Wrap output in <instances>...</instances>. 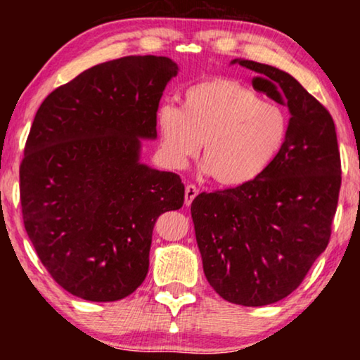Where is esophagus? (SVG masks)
Wrapping results in <instances>:
<instances>
[{
	"label": "esophagus",
	"instance_id": "obj_1",
	"mask_svg": "<svg viewBox=\"0 0 360 360\" xmlns=\"http://www.w3.org/2000/svg\"><path fill=\"white\" fill-rule=\"evenodd\" d=\"M196 195H198V188H196L195 185H186V188H185V205L190 206L191 201L196 198Z\"/></svg>",
	"mask_w": 360,
	"mask_h": 360
}]
</instances>
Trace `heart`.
Returning a JSON list of instances; mask_svg holds the SVG:
<instances>
[{
	"instance_id": "b5f03b06",
	"label": "heart",
	"mask_w": 360,
	"mask_h": 360,
	"mask_svg": "<svg viewBox=\"0 0 360 360\" xmlns=\"http://www.w3.org/2000/svg\"><path fill=\"white\" fill-rule=\"evenodd\" d=\"M157 127L170 167L184 169L203 141L206 174L223 186H240L274 164L287 139L288 120L282 108L249 86L216 77L186 88L181 108L162 105Z\"/></svg>"
}]
</instances>
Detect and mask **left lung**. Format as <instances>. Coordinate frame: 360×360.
Wrapping results in <instances>:
<instances>
[{
	"label": "left lung",
	"instance_id": "obj_1",
	"mask_svg": "<svg viewBox=\"0 0 360 360\" xmlns=\"http://www.w3.org/2000/svg\"><path fill=\"white\" fill-rule=\"evenodd\" d=\"M290 111L285 144L259 179L200 193L191 203L203 270L231 303L264 307L288 297L324 252L341 188V157L329 111L290 73L234 58Z\"/></svg>",
	"mask_w": 360,
	"mask_h": 360
}]
</instances>
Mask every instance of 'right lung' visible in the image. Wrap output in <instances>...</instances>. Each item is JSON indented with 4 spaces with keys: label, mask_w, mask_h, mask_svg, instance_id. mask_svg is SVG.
<instances>
[{
    "label": "right lung",
    "mask_w": 360,
    "mask_h": 360,
    "mask_svg": "<svg viewBox=\"0 0 360 360\" xmlns=\"http://www.w3.org/2000/svg\"><path fill=\"white\" fill-rule=\"evenodd\" d=\"M179 73L169 57L129 56L53 90L34 117L19 190L24 228L52 278L88 302H116L144 282L152 231L185 186L141 162Z\"/></svg>",
    "instance_id": "right-lung-1"
}]
</instances>
